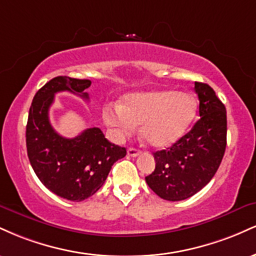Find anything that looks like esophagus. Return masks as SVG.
<instances>
[{
  "label": "esophagus",
  "mask_w": 256,
  "mask_h": 256,
  "mask_svg": "<svg viewBox=\"0 0 256 256\" xmlns=\"http://www.w3.org/2000/svg\"><path fill=\"white\" fill-rule=\"evenodd\" d=\"M140 150H138V149H136V148H130L128 150V156H132V158H136V156H138V155H140Z\"/></svg>",
  "instance_id": "obj_1"
}]
</instances>
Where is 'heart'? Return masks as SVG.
Returning a JSON list of instances; mask_svg holds the SVG:
<instances>
[{
	"instance_id": "obj_1",
	"label": "heart",
	"mask_w": 256,
	"mask_h": 256,
	"mask_svg": "<svg viewBox=\"0 0 256 256\" xmlns=\"http://www.w3.org/2000/svg\"><path fill=\"white\" fill-rule=\"evenodd\" d=\"M195 98L173 90L126 94L119 106H106L104 122L119 134H131L140 125V136L156 149L174 144L186 134L196 116Z\"/></svg>"
}]
</instances>
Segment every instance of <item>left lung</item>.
<instances>
[{"label":"left lung","mask_w":256,"mask_h":256,"mask_svg":"<svg viewBox=\"0 0 256 256\" xmlns=\"http://www.w3.org/2000/svg\"><path fill=\"white\" fill-rule=\"evenodd\" d=\"M200 118L170 148L154 152L155 170L146 176L149 188L167 201L192 198L218 171L226 148L225 106L208 84L195 82Z\"/></svg>","instance_id":"1"}]
</instances>
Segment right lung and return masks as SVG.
Masks as SVG:
<instances>
[{
    "mask_svg": "<svg viewBox=\"0 0 256 256\" xmlns=\"http://www.w3.org/2000/svg\"><path fill=\"white\" fill-rule=\"evenodd\" d=\"M91 85L88 79L66 76L52 78L34 95L26 125L28 156L34 173L55 195L83 201L104 183L112 166L126 155L124 146L110 143L98 128H90L74 138L60 136L49 122L55 94L70 91L84 100Z\"/></svg>",
    "mask_w": 256,
    "mask_h": 256,
    "instance_id": "add662e5",
    "label": "right lung"
}]
</instances>
